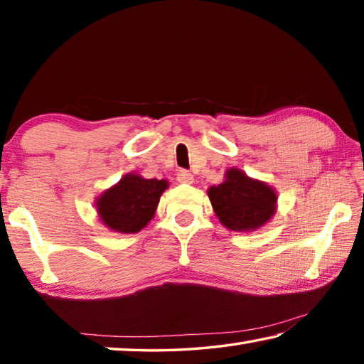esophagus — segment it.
Listing matches in <instances>:
<instances>
[{
	"instance_id": "34e87169",
	"label": "esophagus",
	"mask_w": 364,
	"mask_h": 364,
	"mask_svg": "<svg viewBox=\"0 0 364 364\" xmlns=\"http://www.w3.org/2000/svg\"><path fill=\"white\" fill-rule=\"evenodd\" d=\"M193 178L194 176L191 175L188 170H180L176 173V180L180 181V183H183V184H191V183H193Z\"/></svg>"
}]
</instances>
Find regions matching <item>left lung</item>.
Returning <instances> with one entry per match:
<instances>
[{
	"label": "left lung",
	"mask_w": 364,
	"mask_h": 364,
	"mask_svg": "<svg viewBox=\"0 0 364 364\" xmlns=\"http://www.w3.org/2000/svg\"><path fill=\"white\" fill-rule=\"evenodd\" d=\"M208 199L221 225L231 231H252L273 217L278 197L268 184L231 168L223 183L208 189Z\"/></svg>",
	"instance_id": "obj_1"
}]
</instances>
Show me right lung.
<instances>
[{"instance_id":"1","label":"right lung","mask_w":364,"mask_h":364,"mask_svg":"<svg viewBox=\"0 0 364 364\" xmlns=\"http://www.w3.org/2000/svg\"><path fill=\"white\" fill-rule=\"evenodd\" d=\"M165 180H146L138 175L123 176L96 202L102 223L117 232H138L156 213Z\"/></svg>"}]
</instances>
